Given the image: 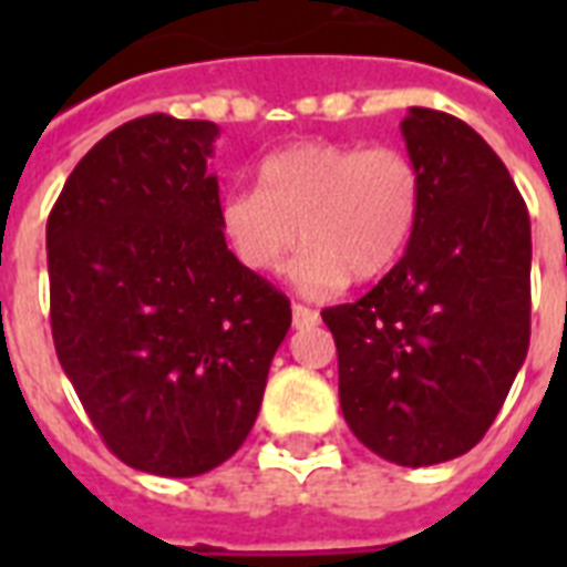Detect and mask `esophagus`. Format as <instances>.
<instances>
[{
    "label": "esophagus",
    "instance_id": "obj_1",
    "mask_svg": "<svg viewBox=\"0 0 567 567\" xmlns=\"http://www.w3.org/2000/svg\"><path fill=\"white\" fill-rule=\"evenodd\" d=\"M291 315H293V327L297 329H311L320 323L318 311L309 309V306H302V302H293Z\"/></svg>",
    "mask_w": 567,
    "mask_h": 567
}]
</instances>
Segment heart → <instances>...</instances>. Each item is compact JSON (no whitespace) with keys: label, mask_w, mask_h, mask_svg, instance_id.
<instances>
[{"label":"heart","mask_w":567,"mask_h":567,"mask_svg":"<svg viewBox=\"0 0 567 567\" xmlns=\"http://www.w3.org/2000/svg\"><path fill=\"white\" fill-rule=\"evenodd\" d=\"M421 171L403 146L302 141L258 164V188L229 190L220 226L252 274H274L297 244V288L329 297L353 276L388 274L421 217Z\"/></svg>","instance_id":"b5f03b06"}]
</instances>
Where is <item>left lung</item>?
<instances>
[{
    "label": "left lung",
    "mask_w": 567,
    "mask_h": 567,
    "mask_svg": "<svg viewBox=\"0 0 567 567\" xmlns=\"http://www.w3.org/2000/svg\"><path fill=\"white\" fill-rule=\"evenodd\" d=\"M423 182L403 258L323 309L347 426L377 456L439 465L480 444L529 347V214L506 164L453 114L412 109Z\"/></svg>",
    "instance_id": "8db88e82"
}]
</instances>
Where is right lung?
Returning a JSON list of instances; mask_svg holds the SVG:
<instances>
[{"label":"right lung","mask_w":567,"mask_h":567,"mask_svg":"<svg viewBox=\"0 0 567 567\" xmlns=\"http://www.w3.org/2000/svg\"><path fill=\"white\" fill-rule=\"evenodd\" d=\"M220 128L146 114L75 164L47 220L58 362L128 467L199 476L247 441L291 327L240 265L205 162Z\"/></svg>","instance_id":"right-lung-1"}]
</instances>
